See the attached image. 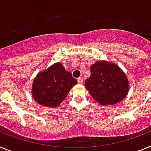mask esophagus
I'll return each instance as SVG.
<instances>
[{"instance_id":"34e87169","label":"esophagus","mask_w":151,"mask_h":151,"mask_svg":"<svg viewBox=\"0 0 151 151\" xmlns=\"http://www.w3.org/2000/svg\"><path fill=\"white\" fill-rule=\"evenodd\" d=\"M77 81H78V83L79 84H82L83 83V77H79V78H77Z\"/></svg>"}]
</instances>
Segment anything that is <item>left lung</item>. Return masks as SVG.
Masks as SVG:
<instances>
[{
  "instance_id": "1",
  "label": "left lung",
  "mask_w": 151,
  "mask_h": 151,
  "mask_svg": "<svg viewBox=\"0 0 151 151\" xmlns=\"http://www.w3.org/2000/svg\"><path fill=\"white\" fill-rule=\"evenodd\" d=\"M91 76L85 86L93 99L101 106L116 104L129 91V81L117 65L108 61H97L90 67Z\"/></svg>"
}]
</instances>
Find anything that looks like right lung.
Returning a JSON list of instances; mask_svg holds the SVG:
<instances>
[{"mask_svg": "<svg viewBox=\"0 0 151 151\" xmlns=\"http://www.w3.org/2000/svg\"><path fill=\"white\" fill-rule=\"evenodd\" d=\"M76 84L77 80L72 73L65 70L61 62H56L36 76L32 83V95L40 105L57 107Z\"/></svg>", "mask_w": 151, "mask_h": 151, "instance_id": "right-lung-1", "label": "right lung"}]
</instances>
